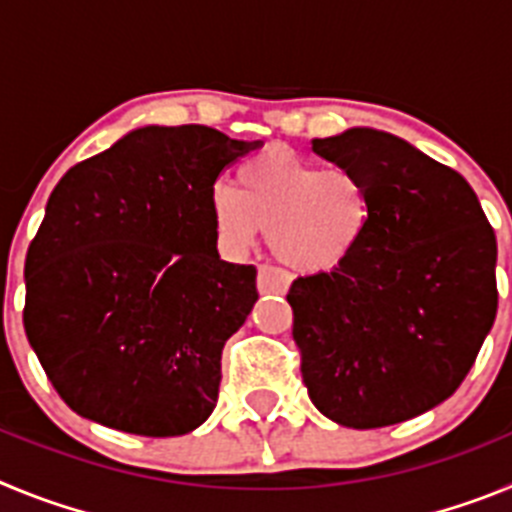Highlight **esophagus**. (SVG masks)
Listing matches in <instances>:
<instances>
[{
  "mask_svg": "<svg viewBox=\"0 0 512 512\" xmlns=\"http://www.w3.org/2000/svg\"><path fill=\"white\" fill-rule=\"evenodd\" d=\"M289 289V277L277 266H261L259 269V292L261 295H284Z\"/></svg>",
  "mask_w": 512,
  "mask_h": 512,
  "instance_id": "34e87169",
  "label": "esophagus"
}]
</instances>
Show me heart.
<instances>
[{
    "mask_svg": "<svg viewBox=\"0 0 512 512\" xmlns=\"http://www.w3.org/2000/svg\"><path fill=\"white\" fill-rule=\"evenodd\" d=\"M210 212L228 246L248 248L269 233V246L292 271H328L359 246L372 217L364 179L346 166L305 161L269 148L235 171L233 187H215Z\"/></svg>",
    "mask_w": 512,
    "mask_h": 512,
    "instance_id": "heart-1",
    "label": "heart"
}]
</instances>
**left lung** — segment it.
<instances>
[{
  "label": "left lung",
  "instance_id": "8db88e82",
  "mask_svg": "<svg viewBox=\"0 0 512 512\" xmlns=\"http://www.w3.org/2000/svg\"><path fill=\"white\" fill-rule=\"evenodd\" d=\"M372 197L359 246L289 287L312 405L346 428H384L441 405L497 312L495 230L459 171L372 128L315 138Z\"/></svg>",
  "mask_w": 512,
  "mask_h": 512
}]
</instances>
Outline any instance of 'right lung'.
<instances>
[{
	"label": "right lung",
	"instance_id": "1",
	"mask_svg": "<svg viewBox=\"0 0 512 512\" xmlns=\"http://www.w3.org/2000/svg\"><path fill=\"white\" fill-rule=\"evenodd\" d=\"M259 140L148 125L71 166L27 248V341L81 418L184 436L217 405L223 346L246 323L256 266L217 253L210 194Z\"/></svg>",
	"mask_w": 512,
	"mask_h": 512
}]
</instances>
